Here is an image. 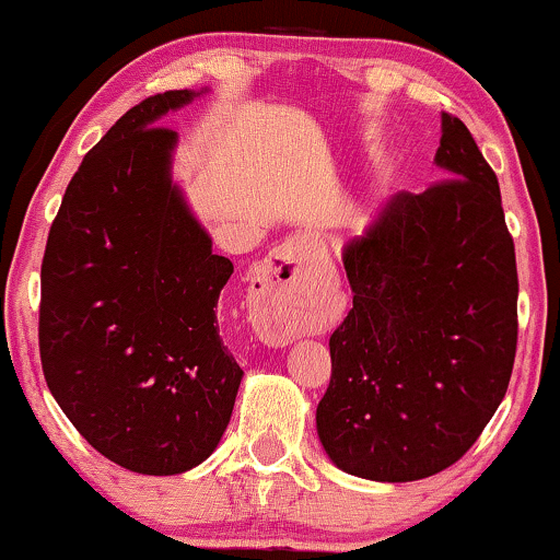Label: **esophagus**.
Here are the masks:
<instances>
[{"instance_id": "obj_1", "label": "esophagus", "mask_w": 560, "mask_h": 560, "mask_svg": "<svg viewBox=\"0 0 560 560\" xmlns=\"http://www.w3.org/2000/svg\"><path fill=\"white\" fill-rule=\"evenodd\" d=\"M306 259L304 241H288L272 252L261 275V291L254 295V327L261 343L282 348L301 335V322L293 312L295 278Z\"/></svg>"}]
</instances>
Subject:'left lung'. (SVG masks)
Returning <instances> with one entry per match:
<instances>
[{"mask_svg": "<svg viewBox=\"0 0 560 560\" xmlns=\"http://www.w3.org/2000/svg\"><path fill=\"white\" fill-rule=\"evenodd\" d=\"M443 180L400 190L343 248L353 308L330 338L317 432L338 469L413 482L456 464L509 390L516 254L501 186L443 112Z\"/></svg>", "mask_w": 560, "mask_h": 560, "instance_id": "1", "label": "left lung"}]
</instances>
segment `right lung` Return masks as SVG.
<instances>
[{
	"label": "right lung",
	"mask_w": 560,
	"mask_h": 560,
	"mask_svg": "<svg viewBox=\"0 0 560 560\" xmlns=\"http://www.w3.org/2000/svg\"><path fill=\"white\" fill-rule=\"evenodd\" d=\"M196 91L143 98L62 196L42 265L38 348L51 396L109 462L180 475L212 456L243 370L217 327L233 261L190 214L160 120Z\"/></svg>",
	"instance_id": "obj_1"
}]
</instances>
